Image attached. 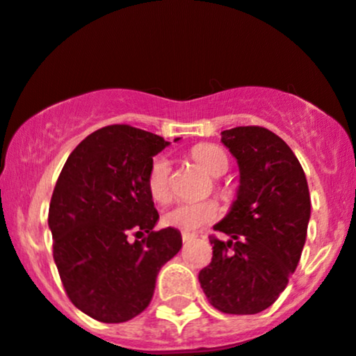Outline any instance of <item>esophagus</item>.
I'll list each match as a JSON object with an SVG mask.
<instances>
[{
    "label": "esophagus",
    "mask_w": 356,
    "mask_h": 356,
    "mask_svg": "<svg viewBox=\"0 0 356 356\" xmlns=\"http://www.w3.org/2000/svg\"><path fill=\"white\" fill-rule=\"evenodd\" d=\"M194 235L193 234H186V232H182V242H189L193 241Z\"/></svg>",
    "instance_id": "34e87169"
}]
</instances>
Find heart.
Listing matches in <instances>:
<instances>
[{"label":"heart","mask_w":356,"mask_h":356,"mask_svg":"<svg viewBox=\"0 0 356 356\" xmlns=\"http://www.w3.org/2000/svg\"><path fill=\"white\" fill-rule=\"evenodd\" d=\"M193 159L200 163L211 177H220L227 172L228 168V156L225 149L218 145L201 143L191 149ZM170 160L167 156L160 155L152 162L148 172V193L156 203H167L172 197L170 188ZM222 215V208L216 201L204 200V201H188L181 203L172 209H168L163 216V222L167 225L179 228L184 232H194L197 228L208 225L215 222Z\"/></svg>","instance_id":"heart-1"}]
</instances>
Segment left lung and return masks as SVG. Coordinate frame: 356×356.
Masks as SVG:
<instances>
[{
	"label": "left lung",
	"instance_id": "left-lung-1",
	"mask_svg": "<svg viewBox=\"0 0 356 356\" xmlns=\"http://www.w3.org/2000/svg\"><path fill=\"white\" fill-rule=\"evenodd\" d=\"M238 163L237 197L209 237L211 263L200 271L208 302L225 314L263 312L275 304L297 269L310 218V196L300 162L273 131L238 126L222 131Z\"/></svg>",
	"mask_w": 356,
	"mask_h": 356
}]
</instances>
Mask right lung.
Returning <instances> with one entry per match:
<instances>
[{
  "label": "right lung",
  "instance_id": "right-lung-1",
  "mask_svg": "<svg viewBox=\"0 0 356 356\" xmlns=\"http://www.w3.org/2000/svg\"><path fill=\"white\" fill-rule=\"evenodd\" d=\"M167 145L148 131L106 126L71 152L56 182L54 263L73 305L100 323H126L143 312L160 268L182 247L175 228L153 230L159 213L147 179ZM131 234L144 238L133 243Z\"/></svg>",
  "mask_w": 356,
  "mask_h": 356
}]
</instances>
